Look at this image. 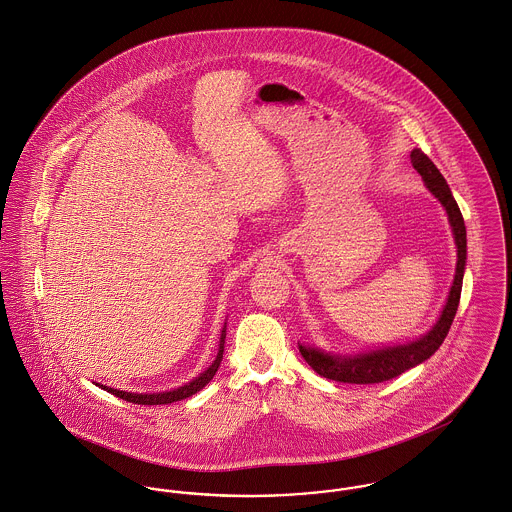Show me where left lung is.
<instances>
[{
    "label": "left lung",
    "instance_id": "1",
    "mask_svg": "<svg viewBox=\"0 0 512 512\" xmlns=\"http://www.w3.org/2000/svg\"><path fill=\"white\" fill-rule=\"evenodd\" d=\"M411 163L421 173L427 189L431 191L442 208L446 210L448 224L452 228V236L456 243V275L452 280L446 304L438 315L433 327L421 335L415 341L403 343V345H388L378 347L370 351L360 353H327L315 345L300 343V353L304 360L314 368L315 372L323 378L345 382V384H378L392 380L395 376L403 374L409 368H415L417 364L431 358L442 341L448 335V329L454 321V315L460 304L462 294V280L466 271V259H468V239H466V224L462 218V212L458 208V202L452 197V191L446 183V179L440 175L431 159L427 158L421 150L411 152Z\"/></svg>",
    "mask_w": 512,
    "mask_h": 512
}]
</instances>
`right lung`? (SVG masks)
Listing matches in <instances>:
<instances>
[{"mask_svg":"<svg viewBox=\"0 0 512 512\" xmlns=\"http://www.w3.org/2000/svg\"><path fill=\"white\" fill-rule=\"evenodd\" d=\"M224 343H226V323H224L222 333H220V345H218V354H216L214 362L202 374H198L197 378H193L189 384H185L181 388H175V390H169V392H158V394H134V392L115 390V388H109V386H103V384H95V386H99L101 390H105L109 394L117 395L124 401L138 403V405H167V403H173V401H181V399H187V397L200 392L214 378V374L218 372V366L222 362Z\"/></svg>","mask_w":512,"mask_h":512,"instance_id":"right-lung-1","label":"right lung"}]
</instances>
